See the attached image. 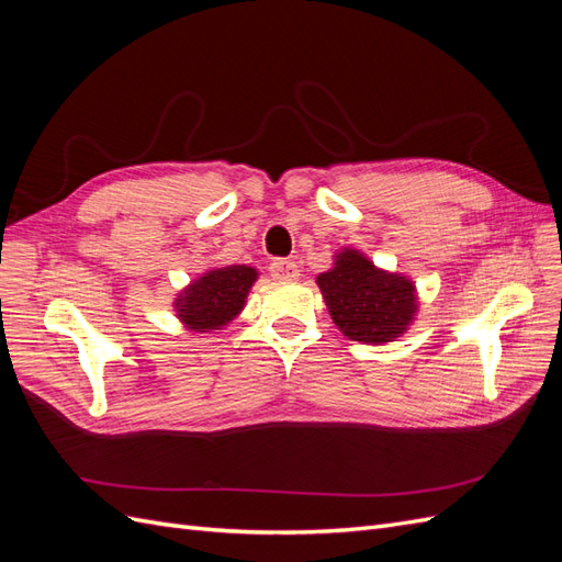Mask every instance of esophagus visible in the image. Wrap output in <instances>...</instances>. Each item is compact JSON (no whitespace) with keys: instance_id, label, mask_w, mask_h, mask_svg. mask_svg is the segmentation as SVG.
<instances>
[{"instance_id":"1","label":"esophagus","mask_w":562,"mask_h":562,"mask_svg":"<svg viewBox=\"0 0 562 562\" xmlns=\"http://www.w3.org/2000/svg\"><path fill=\"white\" fill-rule=\"evenodd\" d=\"M269 274L279 279V281H295L300 277V269L293 260L277 258V260L269 262Z\"/></svg>"}]
</instances>
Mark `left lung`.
<instances>
[{
    "label": "left lung",
    "mask_w": 562,
    "mask_h": 562,
    "mask_svg": "<svg viewBox=\"0 0 562 562\" xmlns=\"http://www.w3.org/2000/svg\"><path fill=\"white\" fill-rule=\"evenodd\" d=\"M316 283L335 326L359 342H391L417 312L415 285L386 274L356 250L339 252L335 267Z\"/></svg>",
    "instance_id": "obj_1"
}]
</instances>
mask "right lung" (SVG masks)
<instances>
[{"label": "right lung", "mask_w": 562, "mask_h": 562, "mask_svg": "<svg viewBox=\"0 0 562 562\" xmlns=\"http://www.w3.org/2000/svg\"><path fill=\"white\" fill-rule=\"evenodd\" d=\"M258 271L246 265L213 269L178 297V316L192 330H220L239 314Z\"/></svg>", "instance_id": "obj_1"}]
</instances>
